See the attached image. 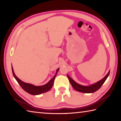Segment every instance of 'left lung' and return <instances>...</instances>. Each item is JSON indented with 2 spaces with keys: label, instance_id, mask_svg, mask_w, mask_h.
<instances>
[{
  "label": "left lung",
  "instance_id": "8db88e82",
  "mask_svg": "<svg viewBox=\"0 0 121 121\" xmlns=\"http://www.w3.org/2000/svg\"><path fill=\"white\" fill-rule=\"evenodd\" d=\"M110 71L108 72V73L107 75L105 76L103 78L101 79V80L97 82L96 83H94L89 86L82 85L79 84L78 83H76V82L74 81L72 78H71L69 76L68 74H67V76L72 86L73 87V88L76 90V91L83 92V93H93V92L98 91V90L101 87L102 85L104 84V82L106 81L107 78H108V77L109 76Z\"/></svg>",
  "mask_w": 121,
  "mask_h": 121
}]
</instances>
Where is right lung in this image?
I'll return each mask as SVG.
<instances>
[{"mask_svg": "<svg viewBox=\"0 0 121 121\" xmlns=\"http://www.w3.org/2000/svg\"><path fill=\"white\" fill-rule=\"evenodd\" d=\"M59 68H58L57 70H56L55 75H54L53 78H51L47 84L42 86H35L31 84L25 83V82L22 81L21 79H20L16 75H15L13 71V67L12 66V71L13 75L14 78L17 82V83H19V84L25 91L27 92V93L32 95H38L49 91L53 86L55 78H56V74H57L58 72L59 71Z\"/></svg>", "mask_w": 121, "mask_h": 121, "instance_id": "add662e5", "label": "right lung"}]
</instances>
